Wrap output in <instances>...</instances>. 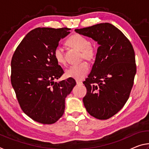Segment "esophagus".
Wrapping results in <instances>:
<instances>
[{
  "instance_id": "obj_1",
  "label": "esophagus",
  "mask_w": 149,
  "mask_h": 149,
  "mask_svg": "<svg viewBox=\"0 0 149 149\" xmlns=\"http://www.w3.org/2000/svg\"><path fill=\"white\" fill-rule=\"evenodd\" d=\"M76 84L77 85H81L83 83L81 81H79V80H76Z\"/></svg>"
}]
</instances>
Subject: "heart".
<instances>
[{"label":"heart","instance_id":"obj_1","mask_svg":"<svg viewBox=\"0 0 149 149\" xmlns=\"http://www.w3.org/2000/svg\"><path fill=\"white\" fill-rule=\"evenodd\" d=\"M67 43L70 46L81 51L82 56L87 60H91L95 56L96 49L93 45L89 43L85 37L79 34H74L67 40ZM54 57L58 63L65 64L64 49L60 46H57L54 50ZM89 65L87 62H83L80 64L73 65L66 70L65 74L69 77L74 78L77 80H81L86 77L89 72Z\"/></svg>","mask_w":149,"mask_h":149}]
</instances>
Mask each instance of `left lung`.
I'll list each match as a JSON object with an SVG mask.
<instances>
[{"mask_svg":"<svg viewBox=\"0 0 149 149\" xmlns=\"http://www.w3.org/2000/svg\"><path fill=\"white\" fill-rule=\"evenodd\" d=\"M75 31L99 45L91 71L84 81L87 94L83 102L91 116L107 120L119 112L129 99L136 74L134 50L123 33L109 23Z\"/></svg>","mask_w":149,"mask_h":149,"instance_id":"obj_1","label":"left lung"}]
</instances>
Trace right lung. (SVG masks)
Returning a JSON list of instances; mask_svg holds the SVG:
<instances>
[{
    "mask_svg": "<svg viewBox=\"0 0 149 149\" xmlns=\"http://www.w3.org/2000/svg\"><path fill=\"white\" fill-rule=\"evenodd\" d=\"M70 29L38 27L27 33L11 61V83L20 107L35 122L52 124L62 117L65 99L76 85L69 77L56 82L64 70L54 57L60 40Z\"/></svg>",
    "mask_w": 149,
    "mask_h": 149,
    "instance_id": "1",
    "label": "right lung"
}]
</instances>
